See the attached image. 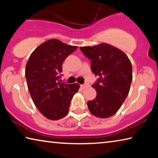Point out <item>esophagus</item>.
I'll return each instance as SVG.
<instances>
[{"mask_svg":"<svg viewBox=\"0 0 158 158\" xmlns=\"http://www.w3.org/2000/svg\"><path fill=\"white\" fill-rule=\"evenodd\" d=\"M89 86V84H87V83H85V84H84L81 85V87L83 89H86V88H88Z\"/></svg>","mask_w":158,"mask_h":158,"instance_id":"esophagus-1","label":"esophagus"}]
</instances>
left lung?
I'll use <instances>...</instances> for the list:
<instances>
[{"label": "left lung", "mask_w": 158, "mask_h": 158, "mask_svg": "<svg viewBox=\"0 0 158 158\" xmlns=\"http://www.w3.org/2000/svg\"><path fill=\"white\" fill-rule=\"evenodd\" d=\"M90 60L92 73L99 78L92 86L96 98L87 102L90 113L105 118L116 113L130 91L132 80L130 60L124 52L109 44L81 47Z\"/></svg>", "instance_id": "8db88e82"}]
</instances>
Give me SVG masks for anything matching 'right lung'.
I'll use <instances>...</instances> for the list:
<instances>
[{"label":"right lung","instance_id":"right-lung-1","mask_svg":"<svg viewBox=\"0 0 158 158\" xmlns=\"http://www.w3.org/2000/svg\"><path fill=\"white\" fill-rule=\"evenodd\" d=\"M77 49L58 40H49L31 53L26 63L28 90L35 105L48 119L55 121L65 116L79 89L78 84L60 81L63 61Z\"/></svg>","mask_w":158,"mask_h":158}]
</instances>
